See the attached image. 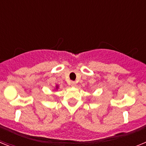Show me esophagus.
<instances>
[{
    "mask_svg": "<svg viewBox=\"0 0 146 146\" xmlns=\"http://www.w3.org/2000/svg\"><path fill=\"white\" fill-rule=\"evenodd\" d=\"M71 86H72V87H75V86H77V83H76L75 82H74V81H72V82H71Z\"/></svg>",
    "mask_w": 146,
    "mask_h": 146,
    "instance_id": "esophagus-1",
    "label": "esophagus"
}]
</instances>
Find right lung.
<instances>
[{"instance_id":"1","label":"right lung","mask_w":146,"mask_h":146,"mask_svg":"<svg viewBox=\"0 0 146 146\" xmlns=\"http://www.w3.org/2000/svg\"><path fill=\"white\" fill-rule=\"evenodd\" d=\"M58 86H56V89H58Z\"/></svg>"}]
</instances>
